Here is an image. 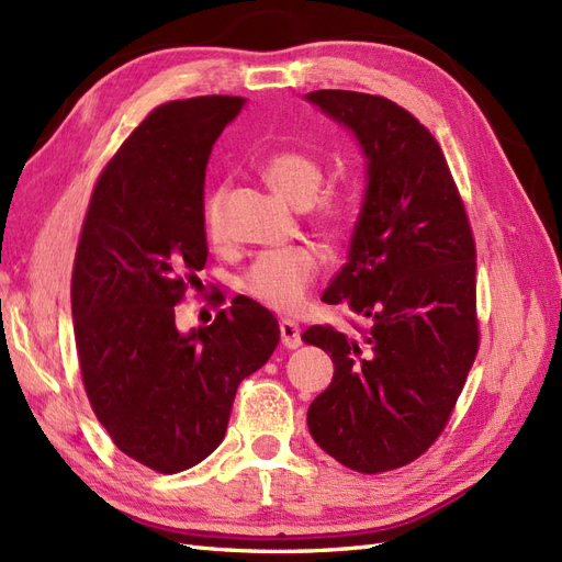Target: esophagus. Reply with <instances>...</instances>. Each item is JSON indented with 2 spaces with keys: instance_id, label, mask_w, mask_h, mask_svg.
Returning <instances> with one entry per match:
<instances>
[{
  "instance_id": "obj_1",
  "label": "esophagus",
  "mask_w": 562,
  "mask_h": 562,
  "mask_svg": "<svg viewBox=\"0 0 562 562\" xmlns=\"http://www.w3.org/2000/svg\"><path fill=\"white\" fill-rule=\"evenodd\" d=\"M280 337L286 349H299L301 347V325L292 318H284L280 323Z\"/></svg>"
}]
</instances>
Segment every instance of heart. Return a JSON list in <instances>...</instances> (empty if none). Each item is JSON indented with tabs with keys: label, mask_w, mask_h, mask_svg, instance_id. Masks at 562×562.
<instances>
[{
	"label": "heart",
	"mask_w": 562,
	"mask_h": 562,
	"mask_svg": "<svg viewBox=\"0 0 562 562\" xmlns=\"http://www.w3.org/2000/svg\"><path fill=\"white\" fill-rule=\"evenodd\" d=\"M263 176L282 196L294 201L299 206H306L318 194L325 172L313 154L296 147H286L272 151L266 158ZM223 204L225 184H218L206 194L204 209H201L204 229L213 241L223 237ZM318 215L323 223L335 225L341 218V204L335 196H323L318 201ZM318 270L321 254L313 247L263 251L244 270L239 290L268 308L292 311L304 301L311 284L318 278Z\"/></svg>",
	"instance_id": "heart-1"
}]
</instances>
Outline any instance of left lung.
I'll use <instances>...</instances> for the list:
<instances>
[{
	"mask_svg": "<svg viewBox=\"0 0 562 562\" xmlns=\"http://www.w3.org/2000/svg\"><path fill=\"white\" fill-rule=\"evenodd\" d=\"M306 99L347 125L368 158L349 261L323 301L370 321L361 339L333 325L304 333L335 363L308 429L341 465L396 470L437 441L477 356V251L439 142L413 113L349 90Z\"/></svg>",
	"mask_w": 562,
	"mask_h": 562,
	"instance_id": "left-lung-1",
	"label": "left lung"
}]
</instances>
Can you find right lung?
I'll return each mask as SVG.
<instances>
[{
	"label": "right lung",
	"instance_id": "right-lung-1",
	"mask_svg": "<svg viewBox=\"0 0 562 562\" xmlns=\"http://www.w3.org/2000/svg\"><path fill=\"white\" fill-rule=\"evenodd\" d=\"M241 97L156 106L99 176L70 278L82 384L119 449L156 472L201 463L225 437L237 386L280 341L247 296L180 333L176 306L206 266V164Z\"/></svg>",
	"mask_w": 562,
	"mask_h": 562
}]
</instances>
